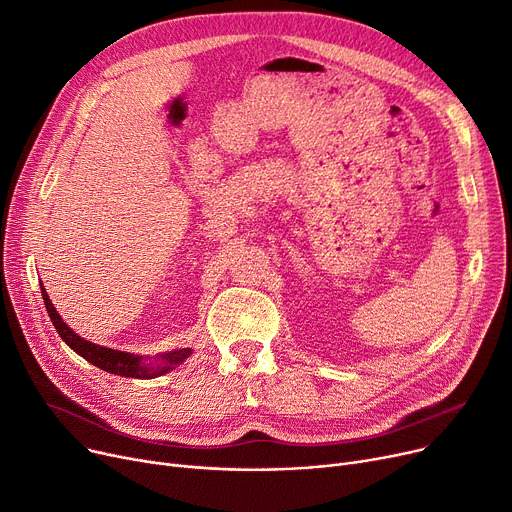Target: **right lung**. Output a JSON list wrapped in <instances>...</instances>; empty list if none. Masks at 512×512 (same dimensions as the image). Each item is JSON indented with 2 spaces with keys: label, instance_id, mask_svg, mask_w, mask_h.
<instances>
[{
  "label": "right lung",
  "instance_id": "obj_1",
  "mask_svg": "<svg viewBox=\"0 0 512 512\" xmlns=\"http://www.w3.org/2000/svg\"><path fill=\"white\" fill-rule=\"evenodd\" d=\"M41 294H43V303L49 313V319L53 321V326H56L60 338L72 348L76 355H80L85 361H89L91 365H95L107 373L122 375V378L153 380V378H159V375L176 369L184 359H188L193 353V348H176V351H168L164 355L141 357V355H132V353H124V351H114V348H107V346H99L95 342L80 338L76 332H72L68 328L62 315L49 301L43 284H41Z\"/></svg>",
  "mask_w": 512,
  "mask_h": 512
}]
</instances>
